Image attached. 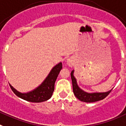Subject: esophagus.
<instances>
[{"mask_svg":"<svg viewBox=\"0 0 126 126\" xmlns=\"http://www.w3.org/2000/svg\"><path fill=\"white\" fill-rule=\"evenodd\" d=\"M67 63H68V65H70H70H72V60H71L70 59H68V61H67Z\"/></svg>","mask_w":126,"mask_h":126,"instance_id":"esophagus-1","label":"esophagus"}]
</instances>
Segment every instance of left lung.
<instances>
[{"label":"left lung","instance_id":"left-lung-1","mask_svg":"<svg viewBox=\"0 0 126 126\" xmlns=\"http://www.w3.org/2000/svg\"><path fill=\"white\" fill-rule=\"evenodd\" d=\"M74 70H72L71 72V78H72V86H73V91L76 96V98L80 100L81 101L86 103H92L98 101L101 99H103L110 94L112 89L105 92V93H86L82 90L78 86L77 83L76 79L74 76Z\"/></svg>","mask_w":126,"mask_h":126}]
</instances>
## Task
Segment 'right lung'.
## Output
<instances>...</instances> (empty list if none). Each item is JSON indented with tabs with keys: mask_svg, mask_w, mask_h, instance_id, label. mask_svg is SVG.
<instances>
[{
	"mask_svg": "<svg viewBox=\"0 0 126 126\" xmlns=\"http://www.w3.org/2000/svg\"><path fill=\"white\" fill-rule=\"evenodd\" d=\"M62 68V63L60 62L52 68L49 75L39 87L27 93H21L17 91L9 84L12 91L17 96L26 101L33 103H40L47 101L51 98L54 90V84Z\"/></svg>",
	"mask_w": 126,
	"mask_h": 126,
	"instance_id": "obj_1",
	"label": "right lung"
}]
</instances>
